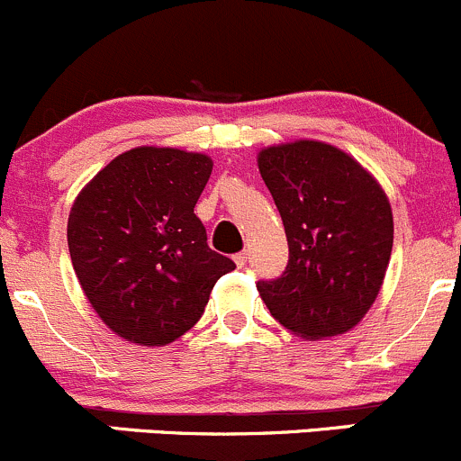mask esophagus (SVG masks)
Returning <instances> with one entry per match:
<instances>
[{
	"mask_svg": "<svg viewBox=\"0 0 461 461\" xmlns=\"http://www.w3.org/2000/svg\"><path fill=\"white\" fill-rule=\"evenodd\" d=\"M246 262H249V253H246V250H241V253L235 255L237 267H246Z\"/></svg>",
	"mask_w": 461,
	"mask_h": 461,
	"instance_id": "1",
	"label": "esophagus"
}]
</instances>
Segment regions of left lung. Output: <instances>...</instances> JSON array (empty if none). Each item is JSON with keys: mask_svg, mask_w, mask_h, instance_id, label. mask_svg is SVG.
Masks as SVG:
<instances>
[{"mask_svg": "<svg viewBox=\"0 0 461 461\" xmlns=\"http://www.w3.org/2000/svg\"><path fill=\"white\" fill-rule=\"evenodd\" d=\"M258 167L280 211L289 264L258 282L271 316L307 340L354 330L379 295L394 221L379 181L322 140L259 149Z\"/></svg>", "mask_w": 461, "mask_h": 461, "instance_id": "left-lung-1", "label": "left lung"}]
</instances>
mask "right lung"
Wrapping results in <instances>:
<instances>
[{"label": "right lung", "instance_id": "1", "mask_svg": "<svg viewBox=\"0 0 461 461\" xmlns=\"http://www.w3.org/2000/svg\"><path fill=\"white\" fill-rule=\"evenodd\" d=\"M212 158L179 148L127 149L76 197L67 224L86 300L116 336L161 348L193 330L215 282L235 268L208 249L194 215Z\"/></svg>", "mask_w": 461, "mask_h": 461}]
</instances>
